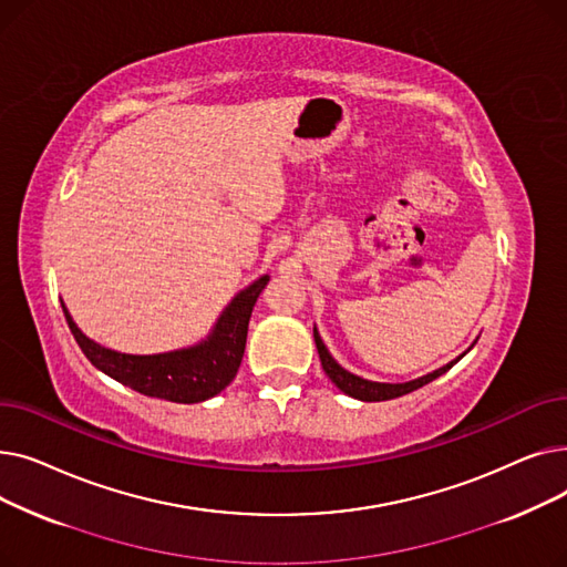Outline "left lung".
Segmentation results:
<instances>
[{
    "label": "left lung",
    "mask_w": 567,
    "mask_h": 567,
    "mask_svg": "<svg viewBox=\"0 0 567 567\" xmlns=\"http://www.w3.org/2000/svg\"><path fill=\"white\" fill-rule=\"evenodd\" d=\"M315 344H317V351H319L321 368H323L326 374H329V379L338 385V389H340L342 393H347V395H351V398H355V400H363V402H383V400L402 398V395H406V393H411V391L423 389L425 383H430V381H434L436 377L449 372V370L462 359V355L473 347V344H471L462 355H457V359L451 361L449 365H443V368H439V370H434V372H430V374H425V377H421V379H413V381H406V383H379V381H368V379L355 377V374L347 372L342 365H338L333 355L329 353V349H326V344L321 342L317 326H315Z\"/></svg>",
    "instance_id": "left-lung-1"
}]
</instances>
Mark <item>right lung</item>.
I'll return each mask as SVG.
<instances>
[{"mask_svg":"<svg viewBox=\"0 0 567 567\" xmlns=\"http://www.w3.org/2000/svg\"><path fill=\"white\" fill-rule=\"evenodd\" d=\"M266 282L268 276H261L236 293L204 342L154 355L118 353L101 347L78 329L64 303L62 308L75 342L94 368L142 395L195 404L218 395L236 377L246 351L248 321Z\"/></svg>","mask_w":567,"mask_h":567,"instance_id":"obj_1","label":"right lung"}]
</instances>
